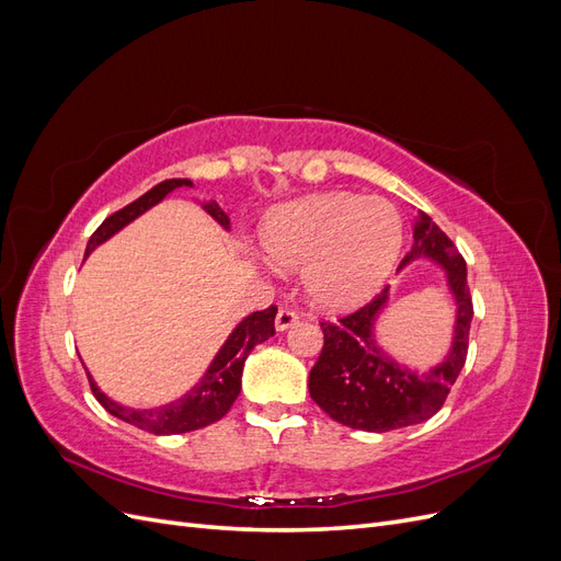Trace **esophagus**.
<instances>
[{"label": "esophagus", "mask_w": 561, "mask_h": 561, "mask_svg": "<svg viewBox=\"0 0 561 561\" xmlns=\"http://www.w3.org/2000/svg\"><path fill=\"white\" fill-rule=\"evenodd\" d=\"M297 322H299V316L293 309H280L278 316H276V330L285 332V330H290L293 325H297Z\"/></svg>", "instance_id": "34e87169"}]
</instances>
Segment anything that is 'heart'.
Here are the masks:
<instances>
[{"label": "heart", "mask_w": 561, "mask_h": 561, "mask_svg": "<svg viewBox=\"0 0 561 561\" xmlns=\"http://www.w3.org/2000/svg\"><path fill=\"white\" fill-rule=\"evenodd\" d=\"M404 222L393 203L351 192L311 194L271 210L260 225L264 257L301 271L304 295L322 311H351L393 274Z\"/></svg>", "instance_id": "1"}]
</instances>
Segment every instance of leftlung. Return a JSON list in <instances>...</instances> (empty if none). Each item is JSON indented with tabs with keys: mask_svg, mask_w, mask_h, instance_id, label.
Wrapping results in <instances>:
<instances>
[{
	"mask_svg": "<svg viewBox=\"0 0 561 561\" xmlns=\"http://www.w3.org/2000/svg\"><path fill=\"white\" fill-rule=\"evenodd\" d=\"M412 231L414 245L400 268L428 260L445 271V287L454 301L451 346L426 371L398 363L377 334L390 301L388 287L360 311L339 322H320L325 344L309 375V393L320 410L355 431L388 433L428 421L466 365L472 322L466 262L426 213L414 215Z\"/></svg>",
	"mask_w": 561,
	"mask_h": 561,
	"instance_id": "1",
	"label": "left lung"
}]
</instances>
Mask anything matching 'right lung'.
Masks as SVG:
<instances>
[{"label": "right lung", "mask_w": 561, "mask_h": 561, "mask_svg": "<svg viewBox=\"0 0 561 561\" xmlns=\"http://www.w3.org/2000/svg\"><path fill=\"white\" fill-rule=\"evenodd\" d=\"M180 186H194V184L190 180H165L157 186H151L147 194H142L138 201H133L130 206L110 215L89 239L87 257L98 245L110 241L114 233L128 227L133 219L145 215L149 208H154L157 203H161L171 192L180 190ZM201 208L206 210L219 227L229 231V215L219 208L215 201H201ZM276 311H278L276 307H268L264 311H252L250 316H245L239 325L231 330L222 348L215 353L206 375H203L196 386H192L184 396H180L173 402L149 407V410H135V407H126L105 396L93 381L91 371H87L93 396L112 416L154 435H178V433H190L203 426H210V423L222 419L231 410L233 400L239 398L243 365L248 360L250 351L257 344L266 342L268 336L276 334V328H274Z\"/></svg>", "instance_id": "obj_1"}]
</instances>
